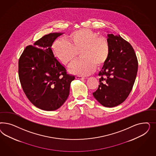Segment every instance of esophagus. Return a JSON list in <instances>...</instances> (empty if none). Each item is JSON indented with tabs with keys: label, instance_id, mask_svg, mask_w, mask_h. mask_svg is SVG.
I'll return each mask as SVG.
<instances>
[{
	"label": "esophagus",
	"instance_id": "34e87169",
	"mask_svg": "<svg viewBox=\"0 0 156 156\" xmlns=\"http://www.w3.org/2000/svg\"><path fill=\"white\" fill-rule=\"evenodd\" d=\"M76 78L78 79V80H84L85 78L83 76H76Z\"/></svg>",
	"mask_w": 156,
	"mask_h": 156
}]
</instances>
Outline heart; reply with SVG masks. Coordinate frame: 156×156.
Masks as SVG:
<instances>
[{
  "label": "heart",
  "instance_id": "obj_1",
  "mask_svg": "<svg viewBox=\"0 0 156 156\" xmlns=\"http://www.w3.org/2000/svg\"><path fill=\"white\" fill-rule=\"evenodd\" d=\"M69 43L57 40L53 43L54 57L62 64L69 66L80 52V60L71 66V71L80 76L90 75L97 67L102 66L109 58L110 47L108 40L86 29L79 30L68 36Z\"/></svg>",
  "mask_w": 156,
  "mask_h": 156
}]
</instances>
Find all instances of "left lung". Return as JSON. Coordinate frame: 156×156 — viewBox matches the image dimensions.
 <instances>
[{
  "instance_id": "left-lung-1",
  "label": "left lung",
  "mask_w": 156,
  "mask_h": 156,
  "mask_svg": "<svg viewBox=\"0 0 156 156\" xmlns=\"http://www.w3.org/2000/svg\"><path fill=\"white\" fill-rule=\"evenodd\" d=\"M110 51L98 75L99 85L93 93L105 107L113 108L127 98L137 76L138 61L131 44L119 35L108 34Z\"/></svg>"
}]
</instances>
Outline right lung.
I'll return each mask as SVG.
<instances>
[{
  "instance_id": "add662e5",
  "label": "right lung",
  "mask_w": 156,
  "mask_h": 156,
  "mask_svg": "<svg viewBox=\"0 0 156 156\" xmlns=\"http://www.w3.org/2000/svg\"><path fill=\"white\" fill-rule=\"evenodd\" d=\"M63 33L46 35L26 47L19 59L22 89L34 106L46 111L59 109L67 99L75 76L54 56L52 43Z\"/></svg>"
}]
</instances>
